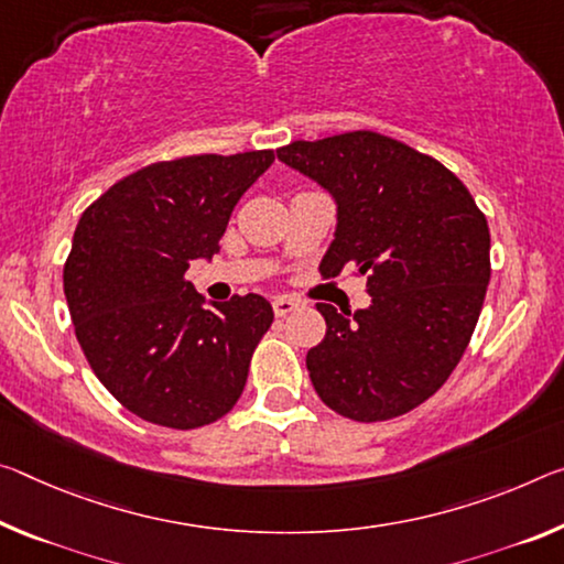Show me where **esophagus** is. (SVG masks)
Instances as JSON below:
<instances>
[{
	"label": "esophagus",
	"instance_id": "1",
	"mask_svg": "<svg viewBox=\"0 0 564 564\" xmlns=\"http://www.w3.org/2000/svg\"><path fill=\"white\" fill-rule=\"evenodd\" d=\"M293 308H299V301H293V299H289V296H279V299H273V314L279 316V318L289 316Z\"/></svg>",
	"mask_w": 564,
	"mask_h": 564
}]
</instances>
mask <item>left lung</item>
<instances>
[{"label":"left lung","mask_w":564,"mask_h":564,"mask_svg":"<svg viewBox=\"0 0 564 564\" xmlns=\"http://www.w3.org/2000/svg\"><path fill=\"white\" fill-rule=\"evenodd\" d=\"M279 160L336 200L321 273L354 268L371 296L354 316L316 303V394L354 422L406 414L442 389L475 334L491 273L485 213L440 160L371 130L296 140Z\"/></svg>","instance_id":"8db88e82"}]
</instances>
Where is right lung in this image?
I'll list each match as a JSON object with an SVG mask.
<instances>
[{"mask_svg":"<svg viewBox=\"0 0 564 564\" xmlns=\"http://www.w3.org/2000/svg\"><path fill=\"white\" fill-rule=\"evenodd\" d=\"M273 150L191 155L138 170L83 213L65 299L95 377L145 422L198 429L243 394L250 356L273 324L263 296L210 303L185 279L218 240Z\"/></svg>","mask_w":564,"mask_h":564,"instance_id":"right-lung-1","label":"right lung"}]
</instances>
